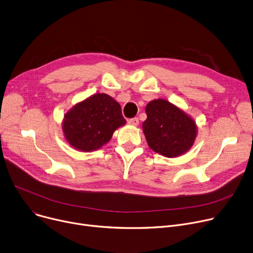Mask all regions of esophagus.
<instances>
[{"label":"esophagus","mask_w":253,"mask_h":253,"mask_svg":"<svg viewBox=\"0 0 253 253\" xmlns=\"http://www.w3.org/2000/svg\"><path fill=\"white\" fill-rule=\"evenodd\" d=\"M127 124L130 125V126H137L139 125V118L138 117H133V118H130V120L127 121Z\"/></svg>","instance_id":"obj_1"}]
</instances>
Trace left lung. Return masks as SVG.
<instances>
[{
    "label": "left lung",
    "instance_id": "8db88e82",
    "mask_svg": "<svg viewBox=\"0 0 253 253\" xmlns=\"http://www.w3.org/2000/svg\"><path fill=\"white\" fill-rule=\"evenodd\" d=\"M147 120L143 131L148 146L166 157L187 152L197 135L195 122L183 110L167 100L157 99L147 104Z\"/></svg>",
    "mask_w": 253,
    "mask_h": 253
}]
</instances>
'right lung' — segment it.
<instances>
[{
	"label": "right lung",
	"instance_id": "add662e5",
	"mask_svg": "<svg viewBox=\"0 0 253 253\" xmlns=\"http://www.w3.org/2000/svg\"><path fill=\"white\" fill-rule=\"evenodd\" d=\"M126 123L120 104L106 94H96L64 115L62 128L73 148L90 152L108 143L114 130Z\"/></svg>",
	"mask_w": 253,
	"mask_h": 253
}]
</instances>
